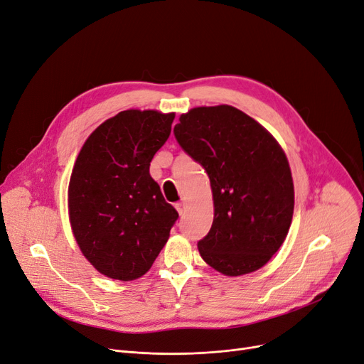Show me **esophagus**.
Wrapping results in <instances>:
<instances>
[{
	"instance_id": "34e87169",
	"label": "esophagus",
	"mask_w": 364,
	"mask_h": 364,
	"mask_svg": "<svg viewBox=\"0 0 364 364\" xmlns=\"http://www.w3.org/2000/svg\"><path fill=\"white\" fill-rule=\"evenodd\" d=\"M176 208H177V211H178L180 215H184L187 205H186V202H178V203H176Z\"/></svg>"
}]
</instances>
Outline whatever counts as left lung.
I'll return each mask as SVG.
<instances>
[{
  "label": "left lung",
  "mask_w": 364,
  "mask_h": 364,
  "mask_svg": "<svg viewBox=\"0 0 364 364\" xmlns=\"http://www.w3.org/2000/svg\"><path fill=\"white\" fill-rule=\"evenodd\" d=\"M174 134L211 181L214 221L198 242L200 257L225 276L261 269L284 242L294 215V181L283 149L262 125L228 105L183 113Z\"/></svg>",
  "instance_id": "left-lung-1"
}]
</instances>
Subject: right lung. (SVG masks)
<instances>
[{
  "label": "right lung",
  "mask_w": 364,
  "mask_h": 364,
  "mask_svg": "<svg viewBox=\"0 0 364 364\" xmlns=\"http://www.w3.org/2000/svg\"><path fill=\"white\" fill-rule=\"evenodd\" d=\"M174 118L119 112L92 131L76 158L68 190L72 232L84 257L110 279L146 274L178 218L149 172Z\"/></svg>",
  "instance_id": "add662e5"
}]
</instances>
